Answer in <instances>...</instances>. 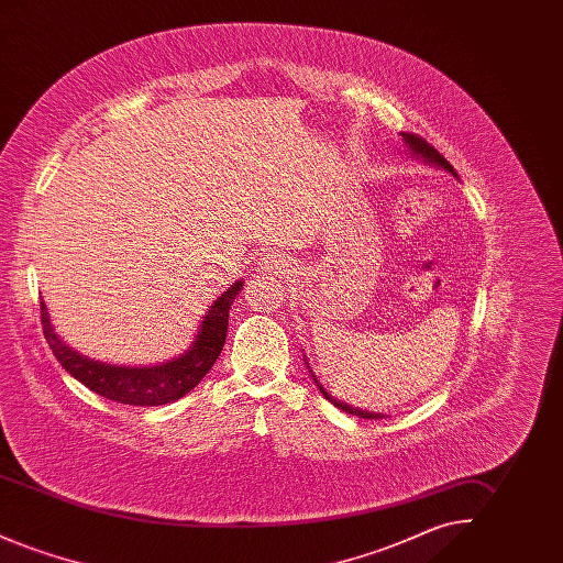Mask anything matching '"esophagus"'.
Instances as JSON below:
<instances>
[{"mask_svg": "<svg viewBox=\"0 0 563 563\" xmlns=\"http://www.w3.org/2000/svg\"><path fill=\"white\" fill-rule=\"evenodd\" d=\"M287 268V262L283 260V255L278 253H266L262 260H260V269L264 272H283Z\"/></svg>", "mask_w": 563, "mask_h": 563, "instance_id": "1", "label": "esophagus"}]
</instances>
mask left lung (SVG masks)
<instances>
[{
    "label": "left lung",
    "mask_w": 563,
    "mask_h": 563,
    "mask_svg": "<svg viewBox=\"0 0 563 563\" xmlns=\"http://www.w3.org/2000/svg\"><path fill=\"white\" fill-rule=\"evenodd\" d=\"M402 139H405V143L411 147V152L413 154H420L424 161L432 162V164H439V166H443L445 170H450L452 175H455L454 166L450 164V162L445 161L443 158V154H439L432 145H430L429 141L427 139H422L420 134H413V133H401ZM457 177V175H455ZM314 382H317V386L321 388L322 397L327 399L329 402H333L338 409H342V411H346V413H352V416H358V418H365V420H382L384 416L382 413H372V411H363V409H356V407H350V405H346V402H340L335 401L324 388H322L321 384H319V379L314 377Z\"/></svg>",
    "instance_id": "left-lung-1"
}]
</instances>
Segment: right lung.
<instances>
[{
  "label": "right lung",
  "mask_w": 563,
  "mask_h": 563,
  "mask_svg": "<svg viewBox=\"0 0 563 563\" xmlns=\"http://www.w3.org/2000/svg\"><path fill=\"white\" fill-rule=\"evenodd\" d=\"M242 283H234L225 294L221 295L211 310L207 312L202 327L196 335L191 349L179 358L158 365V367H115L99 361H90L60 342L54 333L46 303H40L44 338L53 350L56 361L65 367V372L80 379L86 388L106 397L109 401L139 405V407H156L166 402L177 401L194 390L200 379L209 374L219 352L225 344L228 335V314Z\"/></svg>",
  "instance_id": "add662e5"
}]
</instances>
